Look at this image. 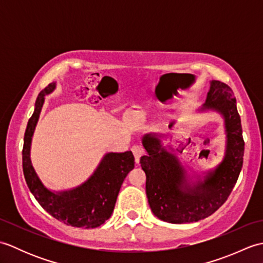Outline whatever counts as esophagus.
<instances>
[{
    "instance_id": "34e87169",
    "label": "esophagus",
    "mask_w": 263,
    "mask_h": 263,
    "mask_svg": "<svg viewBox=\"0 0 263 263\" xmlns=\"http://www.w3.org/2000/svg\"><path fill=\"white\" fill-rule=\"evenodd\" d=\"M132 153L135 155V159H136V163L138 164L139 161H140L141 156L144 154V150L141 146H139V144H135V146L132 147Z\"/></svg>"
}]
</instances>
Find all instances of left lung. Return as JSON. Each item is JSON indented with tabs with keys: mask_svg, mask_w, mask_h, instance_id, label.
<instances>
[{
	"mask_svg": "<svg viewBox=\"0 0 263 263\" xmlns=\"http://www.w3.org/2000/svg\"><path fill=\"white\" fill-rule=\"evenodd\" d=\"M204 109L216 110L224 116L227 144L224 159L214 171L206 173L203 181L191 183L187 180L180 160L161 144V136L146 135L142 138L148 153L140 158L146 173V193L150 209L160 220L185 224L203 219L225 203L237 182L243 166L244 140L231 87L212 80L201 110Z\"/></svg>",
	"mask_w": 263,
	"mask_h": 263,
	"instance_id": "obj_1",
	"label": "left lung"
}]
</instances>
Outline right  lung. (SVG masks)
I'll return each instance as SVG.
<instances>
[{"label":"right lung","instance_id":"1","mask_svg":"<svg viewBox=\"0 0 263 263\" xmlns=\"http://www.w3.org/2000/svg\"><path fill=\"white\" fill-rule=\"evenodd\" d=\"M55 89V82L43 89L36 99L35 110L28 121L22 149V170L28 187L38 203L55 219L72 227L95 228L110 217L123 181L135 167L131 152L108 153L97 170L80 186L62 192H52L39 180L30 160L31 138L35 131L45 95Z\"/></svg>","mask_w":263,"mask_h":263}]
</instances>
